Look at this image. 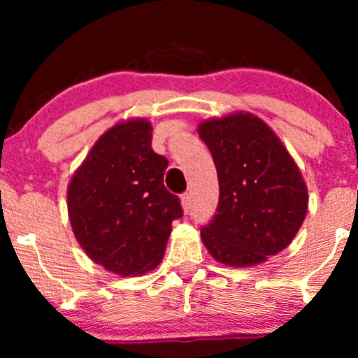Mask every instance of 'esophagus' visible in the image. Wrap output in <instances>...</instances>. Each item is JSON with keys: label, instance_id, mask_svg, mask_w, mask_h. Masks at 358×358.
I'll return each mask as SVG.
<instances>
[{"label": "esophagus", "instance_id": "obj_1", "mask_svg": "<svg viewBox=\"0 0 358 358\" xmlns=\"http://www.w3.org/2000/svg\"><path fill=\"white\" fill-rule=\"evenodd\" d=\"M190 204H192V201H190V194H183L182 196V208L183 211H189L190 209Z\"/></svg>", "mask_w": 358, "mask_h": 358}]
</instances>
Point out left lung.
Here are the masks:
<instances>
[{"instance_id": "left-lung-1", "label": "left lung", "mask_w": 358, "mask_h": 358, "mask_svg": "<svg viewBox=\"0 0 358 358\" xmlns=\"http://www.w3.org/2000/svg\"><path fill=\"white\" fill-rule=\"evenodd\" d=\"M218 171L215 220L201 229L209 255L229 266L265 263L292 243L308 211V189L279 136L251 112L197 126Z\"/></svg>"}]
</instances>
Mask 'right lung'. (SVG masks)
<instances>
[{"label":"right lung","mask_w":358,"mask_h":358,"mask_svg":"<svg viewBox=\"0 0 358 358\" xmlns=\"http://www.w3.org/2000/svg\"><path fill=\"white\" fill-rule=\"evenodd\" d=\"M147 119L119 121L95 142L67 187L72 232L90 259L121 277L161 263L180 199L164 187L168 159L150 147Z\"/></svg>","instance_id":"right-lung-1"}]
</instances>
